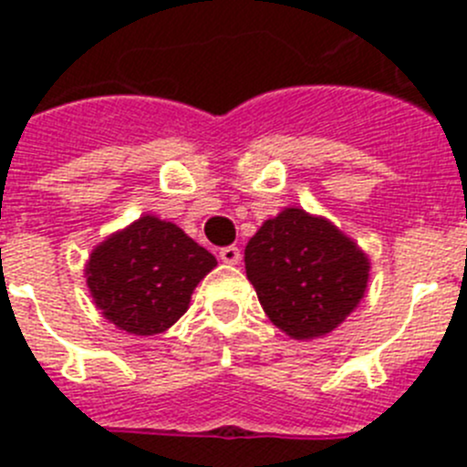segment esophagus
<instances>
[{"label": "esophagus", "mask_w": 467, "mask_h": 467, "mask_svg": "<svg viewBox=\"0 0 467 467\" xmlns=\"http://www.w3.org/2000/svg\"><path fill=\"white\" fill-rule=\"evenodd\" d=\"M220 259L224 264H238L241 262V250L236 245H226L220 250Z\"/></svg>", "instance_id": "34e87169"}]
</instances>
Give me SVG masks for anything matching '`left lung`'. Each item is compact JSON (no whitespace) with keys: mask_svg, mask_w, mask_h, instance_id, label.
Wrapping results in <instances>:
<instances>
[{"mask_svg":"<svg viewBox=\"0 0 467 467\" xmlns=\"http://www.w3.org/2000/svg\"><path fill=\"white\" fill-rule=\"evenodd\" d=\"M245 274L275 327L292 339H313L360 304L369 262L327 220L287 208L250 238Z\"/></svg>","mask_w":467,"mask_h":467,"instance_id":"1","label":"left lung"}]
</instances>
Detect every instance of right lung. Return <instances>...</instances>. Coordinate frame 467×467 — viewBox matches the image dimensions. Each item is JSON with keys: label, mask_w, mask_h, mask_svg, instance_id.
Listing matches in <instances>:
<instances>
[{"label": "right lung", "mask_w": 467, "mask_h": 467, "mask_svg": "<svg viewBox=\"0 0 467 467\" xmlns=\"http://www.w3.org/2000/svg\"><path fill=\"white\" fill-rule=\"evenodd\" d=\"M214 266L217 259L180 226L144 214L95 247L86 283L109 323L151 337L184 316L193 287Z\"/></svg>", "instance_id": "add662e5"}]
</instances>
